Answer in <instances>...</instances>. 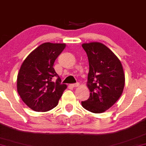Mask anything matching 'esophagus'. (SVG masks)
I'll use <instances>...</instances> for the list:
<instances>
[{
	"label": "esophagus",
	"mask_w": 146,
	"mask_h": 146,
	"mask_svg": "<svg viewBox=\"0 0 146 146\" xmlns=\"http://www.w3.org/2000/svg\"><path fill=\"white\" fill-rule=\"evenodd\" d=\"M79 85H80V84H79V83L72 84H71V86H72V87H78V86H79Z\"/></svg>",
	"instance_id": "obj_1"
}]
</instances>
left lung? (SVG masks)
Returning <instances> with one entry per match:
<instances>
[{"label": "left lung", "mask_w": 146, "mask_h": 146, "mask_svg": "<svg viewBox=\"0 0 146 146\" xmlns=\"http://www.w3.org/2000/svg\"><path fill=\"white\" fill-rule=\"evenodd\" d=\"M82 46L89 63L87 86L90 92L89 98L82 102V106L91 113H104L115 104L123 93V66L115 53L102 43H84Z\"/></svg>", "instance_id": "8db88e82"}]
</instances>
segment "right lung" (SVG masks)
<instances>
[{
	"instance_id": "add662e5",
	"label": "right lung",
	"mask_w": 146,
	"mask_h": 146,
	"mask_svg": "<svg viewBox=\"0 0 146 146\" xmlns=\"http://www.w3.org/2000/svg\"><path fill=\"white\" fill-rule=\"evenodd\" d=\"M66 47L64 43L45 42L38 46L22 64L17 77V90L27 106L37 112H46L58 104L67 88L53 67ZM57 78L56 82L53 79Z\"/></svg>"
}]
</instances>
